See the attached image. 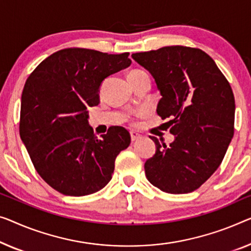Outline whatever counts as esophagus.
<instances>
[{"instance_id": "34e87169", "label": "esophagus", "mask_w": 251, "mask_h": 251, "mask_svg": "<svg viewBox=\"0 0 251 251\" xmlns=\"http://www.w3.org/2000/svg\"><path fill=\"white\" fill-rule=\"evenodd\" d=\"M140 137H141V135L138 133H136L135 130H130V140H132V142L138 140Z\"/></svg>"}]
</instances>
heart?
<instances>
[{
	"instance_id": "1",
	"label": "heart",
	"mask_w": 251,
	"mask_h": 251,
	"mask_svg": "<svg viewBox=\"0 0 251 251\" xmlns=\"http://www.w3.org/2000/svg\"><path fill=\"white\" fill-rule=\"evenodd\" d=\"M137 71H140V70H135V71H132V72H130V73H133V72H137Z\"/></svg>"
}]
</instances>
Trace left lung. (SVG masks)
Listing matches in <instances>:
<instances>
[{"mask_svg": "<svg viewBox=\"0 0 251 251\" xmlns=\"http://www.w3.org/2000/svg\"><path fill=\"white\" fill-rule=\"evenodd\" d=\"M154 78L162 98L156 113L175 140L150 136L155 154L144 164L153 186L169 194L194 192L215 173L234 133V96L211 56L198 48L167 46L132 54Z\"/></svg>", "mask_w": 251, "mask_h": 251, "instance_id": "8db88e82", "label": "left lung"}]
</instances>
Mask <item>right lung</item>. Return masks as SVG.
Wrapping results in <instances>:
<instances>
[{
  "label": "right lung",
  "instance_id": "1",
  "mask_svg": "<svg viewBox=\"0 0 251 251\" xmlns=\"http://www.w3.org/2000/svg\"><path fill=\"white\" fill-rule=\"evenodd\" d=\"M128 55L65 48L44 59L25 81L21 140L37 173L63 195L102 189L110 181L116 156L130 144L122 126L97 137L87 110L99 103L104 78L130 65Z\"/></svg>",
  "mask_w": 251,
  "mask_h": 251
}]
</instances>
